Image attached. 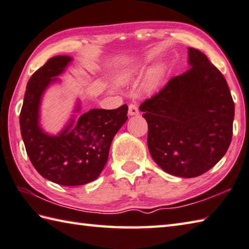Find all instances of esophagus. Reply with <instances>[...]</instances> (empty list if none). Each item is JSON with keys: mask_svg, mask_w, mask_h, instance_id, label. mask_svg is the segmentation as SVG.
<instances>
[{"mask_svg": "<svg viewBox=\"0 0 249 249\" xmlns=\"http://www.w3.org/2000/svg\"><path fill=\"white\" fill-rule=\"evenodd\" d=\"M128 114L130 116H134V115H138L139 114V110H138V107L134 105V104H130L128 107Z\"/></svg>", "mask_w": 249, "mask_h": 249, "instance_id": "34e87169", "label": "esophagus"}]
</instances>
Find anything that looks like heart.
<instances>
[{
	"instance_id": "obj_1",
	"label": "heart",
	"mask_w": 249,
	"mask_h": 249,
	"mask_svg": "<svg viewBox=\"0 0 249 249\" xmlns=\"http://www.w3.org/2000/svg\"><path fill=\"white\" fill-rule=\"evenodd\" d=\"M140 73H141L140 67H131L129 69L125 70L123 73H122L120 75V81L122 83H130L137 79V77L140 75ZM163 73H164V66L160 65V66L155 67L154 69H152V71L149 73L147 82H145V86H147L148 89H153V87L157 86V84L160 80V77L163 75Z\"/></svg>"
}]
</instances>
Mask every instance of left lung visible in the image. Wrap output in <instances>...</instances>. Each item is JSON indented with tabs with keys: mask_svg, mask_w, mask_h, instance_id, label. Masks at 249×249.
I'll return each instance as SVG.
<instances>
[{
	"mask_svg": "<svg viewBox=\"0 0 249 249\" xmlns=\"http://www.w3.org/2000/svg\"><path fill=\"white\" fill-rule=\"evenodd\" d=\"M189 69L141 104L148 148L167 174L193 178L220 160L232 139L234 102L225 76L207 57L188 48Z\"/></svg>",
	"mask_w": 249,
	"mask_h": 249,
	"instance_id": "8db88e82",
	"label": "left lung"
}]
</instances>
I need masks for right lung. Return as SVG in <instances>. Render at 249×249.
I'll use <instances>...</instances> for the list:
<instances>
[{"instance_id": "obj_1", "label": "right lung", "mask_w": 249, "mask_h": 249, "mask_svg": "<svg viewBox=\"0 0 249 249\" xmlns=\"http://www.w3.org/2000/svg\"><path fill=\"white\" fill-rule=\"evenodd\" d=\"M70 56L51 58L28 82L20 112L24 147L37 173L60 186L75 187L94 181L108 160L112 140L127 121L128 107L114 110L91 109L79 118L73 115L57 135L44 131L40 124L43 94L72 61ZM81 110L80 101L74 112Z\"/></svg>"}]
</instances>
